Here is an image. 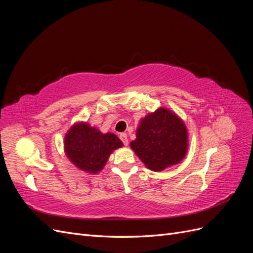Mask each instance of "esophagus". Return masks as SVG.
I'll list each match as a JSON object with an SVG mask.
<instances>
[{
	"instance_id": "34e87169",
	"label": "esophagus",
	"mask_w": 253,
	"mask_h": 253,
	"mask_svg": "<svg viewBox=\"0 0 253 253\" xmlns=\"http://www.w3.org/2000/svg\"><path fill=\"white\" fill-rule=\"evenodd\" d=\"M119 137H120L121 141L124 142V144H125V145H127V143H128V140H127V135H126V133H122V134H120V135H119Z\"/></svg>"
}]
</instances>
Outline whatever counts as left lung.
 Wrapping results in <instances>:
<instances>
[{
	"instance_id": "obj_1",
	"label": "left lung",
	"mask_w": 253,
	"mask_h": 253,
	"mask_svg": "<svg viewBox=\"0 0 253 253\" xmlns=\"http://www.w3.org/2000/svg\"><path fill=\"white\" fill-rule=\"evenodd\" d=\"M132 150L152 171L179 164L188 150V132L174 112L160 108L140 120Z\"/></svg>"
}]
</instances>
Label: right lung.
Masks as SVG:
<instances>
[{
    "instance_id": "add662e5",
    "label": "right lung",
    "mask_w": 253,
    "mask_h": 253,
    "mask_svg": "<svg viewBox=\"0 0 253 253\" xmlns=\"http://www.w3.org/2000/svg\"><path fill=\"white\" fill-rule=\"evenodd\" d=\"M124 143L113 133L103 134L86 122L75 124L65 135L64 151L78 169L96 174L100 172L114 150Z\"/></svg>"
}]
</instances>
